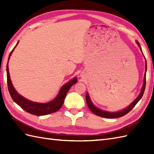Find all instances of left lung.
I'll use <instances>...</instances> for the list:
<instances>
[{
	"instance_id": "obj_1",
	"label": "left lung",
	"mask_w": 154,
	"mask_h": 154,
	"mask_svg": "<svg viewBox=\"0 0 154 154\" xmlns=\"http://www.w3.org/2000/svg\"><path fill=\"white\" fill-rule=\"evenodd\" d=\"M136 44L138 45V46L140 47V50H141V51H142V48H141V47H140V45L139 42L138 41H136ZM146 71H147V63H146V70H145V74H144V79H143V86H142V88L141 92H140L138 97H137L136 99L134 100L133 102L131 104H130L125 109L119 111V112H108V111L103 110L101 109H98V108H97L93 104L92 101L91 100L89 94L87 93H86V102H87L88 107H89V109L91 110V112H93L94 114H96V115L99 116L103 117V118H106V119H115V118H119V117L126 115L127 113H128L131 110L133 109V108L135 106L136 104L138 103V101L140 99H141V98L143 96V93H144L145 88H146Z\"/></svg>"
}]
</instances>
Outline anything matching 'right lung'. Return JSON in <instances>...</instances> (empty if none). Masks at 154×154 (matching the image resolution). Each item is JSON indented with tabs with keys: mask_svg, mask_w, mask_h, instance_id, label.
<instances>
[{
	"mask_svg": "<svg viewBox=\"0 0 154 154\" xmlns=\"http://www.w3.org/2000/svg\"><path fill=\"white\" fill-rule=\"evenodd\" d=\"M18 42L15 45L14 49H13L12 51L10 53L8 63L12 51H14V48L16 47V45H18ZM6 74H7L8 89L12 100H14L18 105L20 106L22 109L26 111V112L32 114H34V115L35 116H44L57 111L62 106V105H63L65 96H66V94L69 90L71 87L72 85H73L75 83H76L77 81V78L74 77L73 79H72L70 81H69L68 83L65 84L61 88L60 92H59L57 97H55L53 100L46 103H38L26 99V98L23 97L20 94H19L16 92V91L12 85L11 77H10L8 63L7 65H6Z\"/></svg>",
	"mask_w": 154,
	"mask_h": 154,
	"instance_id": "1",
	"label": "right lung"
}]
</instances>
